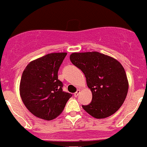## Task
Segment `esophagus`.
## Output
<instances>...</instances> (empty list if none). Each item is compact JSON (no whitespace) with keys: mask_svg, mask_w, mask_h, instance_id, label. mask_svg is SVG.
<instances>
[{"mask_svg":"<svg viewBox=\"0 0 147 147\" xmlns=\"http://www.w3.org/2000/svg\"><path fill=\"white\" fill-rule=\"evenodd\" d=\"M80 92H81V90H78L76 91V92H75V93H74V96H75V97H77L79 95Z\"/></svg>","mask_w":147,"mask_h":147,"instance_id":"esophagus-1","label":"esophagus"}]
</instances>
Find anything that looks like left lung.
I'll use <instances>...</instances> for the list:
<instances>
[{
	"instance_id": "1",
	"label": "left lung",
	"mask_w": 147,
	"mask_h": 147,
	"mask_svg": "<svg viewBox=\"0 0 147 147\" xmlns=\"http://www.w3.org/2000/svg\"><path fill=\"white\" fill-rule=\"evenodd\" d=\"M70 60L83 71L92 102L82 105L85 111L97 119L113 114L126 98L129 82L121 63L111 57L97 51L72 53Z\"/></svg>"
}]
</instances>
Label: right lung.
Here are the masks:
<instances>
[{"instance_id": "obj_1", "label": "right lung", "mask_w": 147, "mask_h": 147, "mask_svg": "<svg viewBox=\"0 0 147 147\" xmlns=\"http://www.w3.org/2000/svg\"><path fill=\"white\" fill-rule=\"evenodd\" d=\"M66 53H51L33 60L26 66L20 82L22 102L34 116L51 120L62 113L72 96L63 91L58 70Z\"/></svg>"}]
</instances>
